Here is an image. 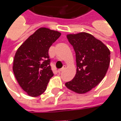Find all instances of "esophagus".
I'll return each instance as SVG.
<instances>
[{
	"mask_svg": "<svg viewBox=\"0 0 121 121\" xmlns=\"http://www.w3.org/2000/svg\"><path fill=\"white\" fill-rule=\"evenodd\" d=\"M65 68H66V66L65 65H63V67H62V68L60 69H59V70H58V72H59V73H60V72H62V71H64V70L65 69Z\"/></svg>",
	"mask_w": 121,
	"mask_h": 121,
	"instance_id": "1",
	"label": "esophagus"
}]
</instances>
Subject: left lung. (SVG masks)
Segmentation results:
<instances>
[{
	"instance_id": "8db88e82",
	"label": "left lung",
	"mask_w": 121,
	"mask_h": 121,
	"mask_svg": "<svg viewBox=\"0 0 121 121\" xmlns=\"http://www.w3.org/2000/svg\"><path fill=\"white\" fill-rule=\"evenodd\" d=\"M76 53V73L65 86L77 93H86L102 80L110 62V51L93 35L81 32L67 35Z\"/></svg>"
}]
</instances>
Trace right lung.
<instances>
[{
	"mask_svg": "<svg viewBox=\"0 0 121 121\" xmlns=\"http://www.w3.org/2000/svg\"><path fill=\"white\" fill-rule=\"evenodd\" d=\"M60 35L58 31L40 28L15 53L13 71L20 86L29 96H37L43 93L54 76L48 50Z\"/></svg>",
	"mask_w": 121,
	"mask_h": 121,
	"instance_id": "obj_1",
	"label": "right lung"
}]
</instances>
